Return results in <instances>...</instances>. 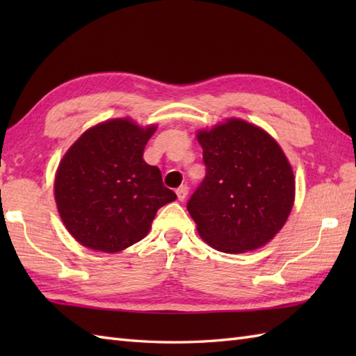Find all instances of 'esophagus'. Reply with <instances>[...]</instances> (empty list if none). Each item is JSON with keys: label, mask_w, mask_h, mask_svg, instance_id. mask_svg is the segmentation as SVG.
Segmentation results:
<instances>
[{"label": "esophagus", "mask_w": 356, "mask_h": 356, "mask_svg": "<svg viewBox=\"0 0 356 356\" xmlns=\"http://www.w3.org/2000/svg\"><path fill=\"white\" fill-rule=\"evenodd\" d=\"M176 194H177V199L179 200H185L186 195H188V186L186 185L179 186L177 190H176Z\"/></svg>", "instance_id": "esophagus-1"}]
</instances>
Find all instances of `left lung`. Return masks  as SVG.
Masks as SVG:
<instances>
[{
  "label": "left lung",
  "instance_id": "1",
  "mask_svg": "<svg viewBox=\"0 0 356 356\" xmlns=\"http://www.w3.org/2000/svg\"><path fill=\"white\" fill-rule=\"evenodd\" d=\"M207 176L186 209L217 251L261 248L283 228L295 199L292 166L275 139L243 119L200 130Z\"/></svg>",
  "mask_w": 356,
  "mask_h": 356
}]
</instances>
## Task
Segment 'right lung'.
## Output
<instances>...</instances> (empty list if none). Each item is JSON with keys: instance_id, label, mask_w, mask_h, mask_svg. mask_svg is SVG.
Listing matches in <instances>:
<instances>
[{"instance_id": "obj_1", "label": "right lung", "mask_w": 356, "mask_h": 356, "mask_svg": "<svg viewBox=\"0 0 356 356\" xmlns=\"http://www.w3.org/2000/svg\"><path fill=\"white\" fill-rule=\"evenodd\" d=\"M156 125L111 119L81 136L59 162L55 200L82 246L119 252L147 236L159 208L177 199L157 166L143 161Z\"/></svg>"}]
</instances>
